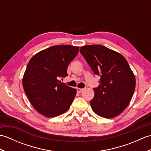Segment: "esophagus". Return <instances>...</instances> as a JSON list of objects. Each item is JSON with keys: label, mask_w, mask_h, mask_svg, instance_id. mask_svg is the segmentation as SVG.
<instances>
[{"label": "esophagus", "mask_w": 151, "mask_h": 151, "mask_svg": "<svg viewBox=\"0 0 151 151\" xmlns=\"http://www.w3.org/2000/svg\"><path fill=\"white\" fill-rule=\"evenodd\" d=\"M84 88H76V90H77L78 93H82L83 91L84 90Z\"/></svg>", "instance_id": "34e87169"}]
</instances>
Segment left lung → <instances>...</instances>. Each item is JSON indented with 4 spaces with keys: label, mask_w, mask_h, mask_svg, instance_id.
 Wrapping results in <instances>:
<instances>
[{
    "label": "left lung",
    "mask_w": 151,
    "mask_h": 151,
    "mask_svg": "<svg viewBox=\"0 0 151 151\" xmlns=\"http://www.w3.org/2000/svg\"><path fill=\"white\" fill-rule=\"evenodd\" d=\"M80 52L95 75L101 76L90 101L93 110L104 118L117 117L129 104L136 87L135 76L127 60L101 45L81 47Z\"/></svg>",
    "instance_id": "left-lung-1"
}]
</instances>
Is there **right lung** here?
<instances>
[{
    "label": "right lung",
    "mask_w": 151,
    "mask_h": 151,
    "mask_svg": "<svg viewBox=\"0 0 151 151\" xmlns=\"http://www.w3.org/2000/svg\"><path fill=\"white\" fill-rule=\"evenodd\" d=\"M79 47L54 45L36 53L30 60L22 78V86L35 110L54 117L69 110L76 89L58 81L68 76L67 69L77 55Z\"/></svg>",
    "instance_id": "add662e5"
}]
</instances>
